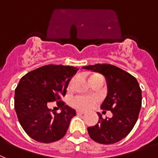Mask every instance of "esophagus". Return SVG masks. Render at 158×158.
Masks as SVG:
<instances>
[{
  "mask_svg": "<svg viewBox=\"0 0 158 158\" xmlns=\"http://www.w3.org/2000/svg\"><path fill=\"white\" fill-rule=\"evenodd\" d=\"M86 113V111H81V110H77V115H83Z\"/></svg>",
  "mask_w": 158,
  "mask_h": 158,
  "instance_id": "obj_1",
  "label": "esophagus"
}]
</instances>
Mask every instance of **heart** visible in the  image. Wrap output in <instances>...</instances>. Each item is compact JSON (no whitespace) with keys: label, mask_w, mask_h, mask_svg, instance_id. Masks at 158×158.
<instances>
[{"label":"heart","mask_w":158,"mask_h":158,"mask_svg":"<svg viewBox=\"0 0 158 158\" xmlns=\"http://www.w3.org/2000/svg\"><path fill=\"white\" fill-rule=\"evenodd\" d=\"M96 101V97H78L74 100V105L78 108L88 109L94 104Z\"/></svg>","instance_id":"1"}]
</instances>
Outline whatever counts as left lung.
I'll return each mask as SVG.
<instances>
[{
  "label": "left lung",
  "instance_id": "obj_1",
  "mask_svg": "<svg viewBox=\"0 0 158 158\" xmlns=\"http://www.w3.org/2000/svg\"><path fill=\"white\" fill-rule=\"evenodd\" d=\"M104 76L107 94L101 109L111 111L112 117L103 119L97 112V124L87 128L90 137L101 144H113L126 137L137 123L142 106V90L136 78L111 64L82 67Z\"/></svg>",
  "mask_w": 158,
  "mask_h": 158
}]
</instances>
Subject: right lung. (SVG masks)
<instances>
[{"label":"right lung","instance_id":"right-lung-1","mask_svg":"<svg viewBox=\"0 0 158 158\" xmlns=\"http://www.w3.org/2000/svg\"><path fill=\"white\" fill-rule=\"evenodd\" d=\"M78 68L47 65L22 77L15 90V110L27 134L39 142L50 143L65 136L76 111L59 102ZM58 101L61 112L52 113L48 106Z\"/></svg>","mask_w":158,"mask_h":158}]
</instances>
